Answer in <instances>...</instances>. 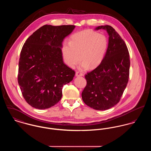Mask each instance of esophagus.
<instances>
[{
	"mask_svg": "<svg viewBox=\"0 0 151 151\" xmlns=\"http://www.w3.org/2000/svg\"><path fill=\"white\" fill-rule=\"evenodd\" d=\"M83 76V74H82L81 72L80 71H77L76 73V76L77 77H79V76Z\"/></svg>",
	"mask_w": 151,
	"mask_h": 151,
	"instance_id": "obj_1",
	"label": "esophagus"
}]
</instances>
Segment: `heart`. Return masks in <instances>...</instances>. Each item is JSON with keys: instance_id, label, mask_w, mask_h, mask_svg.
<instances>
[{"instance_id": "b5f03b06", "label": "heart", "mask_w": 151, "mask_h": 151, "mask_svg": "<svg viewBox=\"0 0 151 151\" xmlns=\"http://www.w3.org/2000/svg\"><path fill=\"white\" fill-rule=\"evenodd\" d=\"M108 45L106 37L93 30H85L74 35L62 49L65 63L74 68L81 60V69L94 68L102 62Z\"/></svg>"}]
</instances>
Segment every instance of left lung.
Listing matches in <instances>:
<instances>
[{"instance_id": "8db88e82", "label": "left lung", "mask_w": 151, "mask_h": 151, "mask_svg": "<svg viewBox=\"0 0 151 151\" xmlns=\"http://www.w3.org/2000/svg\"><path fill=\"white\" fill-rule=\"evenodd\" d=\"M109 36L105 56L100 64L85 75L86 86L82 92L83 102L96 110H106L120 100L129 77L130 56L119 35L110 25L99 26Z\"/></svg>"}]
</instances>
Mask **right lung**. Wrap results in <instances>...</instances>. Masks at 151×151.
Here are the masks:
<instances>
[{
	"mask_svg": "<svg viewBox=\"0 0 151 151\" xmlns=\"http://www.w3.org/2000/svg\"><path fill=\"white\" fill-rule=\"evenodd\" d=\"M74 25H45L24 44L19 60L18 82L25 100L32 107L44 110L59 101L63 85L75 71L63 60L62 42Z\"/></svg>",
	"mask_w": 151,
	"mask_h": 151,
	"instance_id": "add662e5",
	"label": "right lung"
}]
</instances>
